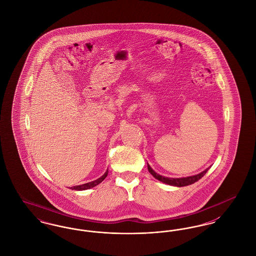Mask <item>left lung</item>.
Returning <instances> with one entry per match:
<instances>
[{
    "label": "left lung",
    "mask_w": 256,
    "mask_h": 256,
    "mask_svg": "<svg viewBox=\"0 0 256 256\" xmlns=\"http://www.w3.org/2000/svg\"><path fill=\"white\" fill-rule=\"evenodd\" d=\"M148 170L150 172V174H152V176L156 180H158L161 182L166 183L168 185L172 186H176V187H183V186H187V185H191L193 183L196 182L198 180H200L206 174L207 170H209V168H207L204 172L195 174V176H186V178H167L164 176H161L158 174L156 170H152V168L148 165Z\"/></svg>",
    "instance_id": "obj_1"
}]
</instances>
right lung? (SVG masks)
<instances>
[{
  "mask_svg": "<svg viewBox=\"0 0 256 256\" xmlns=\"http://www.w3.org/2000/svg\"><path fill=\"white\" fill-rule=\"evenodd\" d=\"M108 170H106V172L100 176L96 180H93L91 182L84 183V184H82V185H76V186H74L71 187L72 190H76V191H82V190H87V189H90V188H93L95 186H97L98 184L102 182L106 176H108Z\"/></svg>",
  "mask_w": 256,
  "mask_h": 256,
  "instance_id": "right-lung-1",
  "label": "right lung"
}]
</instances>
